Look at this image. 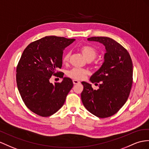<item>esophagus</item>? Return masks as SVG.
Here are the masks:
<instances>
[{
	"mask_svg": "<svg viewBox=\"0 0 149 149\" xmlns=\"http://www.w3.org/2000/svg\"><path fill=\"white\" fill-rule=\"evenodd\" d=\"M73 83H74V84L75 85V84H79L80 83V82L79 81H77V80H73Z\"/></svg>",
	"mask_w": 149,
	"mask_h": 149,
	"instance_id": "34e87169",
	"label": "esophagus"
}]
</instances>
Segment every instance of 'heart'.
I'll return each instance as SVG.
<instances>
[{
  "mask_svg": "<svg viewBox=\"0 0 149 149\" xmlns=\"http://www.w3.org/2000/svg\"><path fill=\"white\" fill-rule=\"evenodd\" d=\"M81 53H82L83 56L85 57L87 61H92L97 56V51L96 49L93 48L91 46L89 45H84L80 48ZM70 56V52H67L65 53L63 56V62L64 63H67L68 59H69ZM88 74V71L86 69H83V68H72V70L68 71V76L75 80H81L85 77V76Z\"/></svg>",
  "mask_w": 149,
  "mask_h": 149,
  "instance_id": "obj_1",
  "label": "heart"
}]
</instances>
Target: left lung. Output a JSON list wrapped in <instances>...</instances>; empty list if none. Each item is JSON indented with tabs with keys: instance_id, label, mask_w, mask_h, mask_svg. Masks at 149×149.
<instances>
[{
	"instance_id": "1",
	"label": "left lung",
	"mask_w": 149,
	"mask_h": 149,
	"mask_svg": "<svg viewBox=\"0 0 149 149\" xmlns=\"http://www.w3.org/2000/svg\"><path fill=\"white\" fill-rule=\"evenodd\" d=\"M105 47L104 62L91 76L90 81L97 85V90L86 82L81 100L85 108L99 118H107L116 113L127 101L133 80V63L129 53L115 40L108 37H91Z\"/></svg>"
}]
</instances>
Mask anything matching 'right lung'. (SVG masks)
<instances>
[{"mask_svg":"<svg viewBox=\"0 0 149 149\" xmlns=\"http://www.w3.org/2000/svg\"><path fill=\"white\" fill-rule=\"evenodd\" d=\"M74 41L45 36L30 43L22 53L16 68L17 88L26 106L38 115L47 117L58 111L73 87L68 77L55 85L49 79L60 73L63 78L57 70L62 66L64 49Z\"/></svg>","mask_w":149,"mask_h":149,"instance_id":"add662e5","label":"right lung"}]
</instances>
